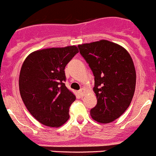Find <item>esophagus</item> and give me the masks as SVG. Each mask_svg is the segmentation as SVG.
I'll list each match as a JSON object with an SVG mask.
<instances>
[{"label":"esophagus","instance_id":"1","mask_svg":"<svg viewBox=\"0 0 156 156\" xmlns=\"http://www.w3.org/2000/svg\"><path fill=\"white\" fill-rule=\"evenodd\" d=\"M86 92H87V90H86L85 88H81L79 91V94H80L81 96H84Z\"/></svg>","mask_w":156,"mask_h":156}]
</instances>
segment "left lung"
<instances>
[{"label":"left lung","instance_id":"8db88e82","mask_svg":"<svg viewBox=\"0 0 156 156\" xmlns=\"http://www.w3.org/2000/svg\"><path fill=\"white\" fill-rule=\"evenodd\" d=\"M78 47L94 76L97 104L90 111L91 118L102 124L114 122L127 110L135 92L136 74L131 56L122 46L105 39Z\"/></svg>","mask_w":156,"mask_h":156}]
</instances>
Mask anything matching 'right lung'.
<instances>
[{"label":"right lung","mask_w":156,"mask_h":156,"mask_svg":"<svg viewBox=\"0 0 156 156\" xmlns=\"http://www.w3.org/2000/svg\"><path fill=\"white\" fill-rule=\"evenodd\" d=\"M79 52L76 46L32 52L24 60L19 87L30 114L44 126L59 127L69 118V106L76 95L66 87L65 68Z\"/></svg>","instance_id":"add662e5"}]
</instances>
